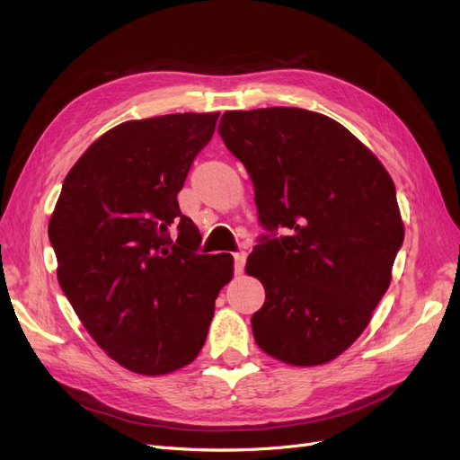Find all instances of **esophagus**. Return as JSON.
Wrapping results in <instances>:
<instances>
[{"label": "esophagus", "mask_w": 460, "mask_h": 460, "mask_svg": "<svg viewBox=\"0 0 460 460\" xmlns=\"http://www.w3.org/2000/svg\"><path fill=\"white\" fill-rule=\"evenodd\" d=\"M245 259H247V255H245V252H238V253H234V270L235 272H243V267H245Z\"/></svg>", "instance_id": "esophagus-1"}]
</instances>
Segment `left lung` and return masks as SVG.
<instances>
[{"label":"left lung","instance_id":"8db88e82","mask_svg":"<svg viewBox=\"0 0 460 460\" xmlns=\"http://www.w3.org/2000/svg\"><path fill=\"white\" fill-rule=\"evenodd\" d=\"M218 134L269 232L245 264L264 286L253 338L282 363L324 365L363 333L392 282L405 238L394 180L349 130L307 109L226 111Z\"/></svg>","mask_w":460,"mask_h":460}]
</instances>
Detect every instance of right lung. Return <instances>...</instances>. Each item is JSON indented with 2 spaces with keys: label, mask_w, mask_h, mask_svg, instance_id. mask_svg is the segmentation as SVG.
<instances>
[{
  "label": "right lung",
  "mask_w": 460,
  "mask_h": 460,
  "mask_svg": "<svg viewBox=\"0 0 460 460\" xmlns=\"http://www.w3.org/2000/svg\"><path fill=\"white\" fill-rule=\"evenodd\" d=\"M217 119L174 113L111 128L68 171L49 220L63 294L95 343L136 374L190 365L232 280V255H201L176 199Z\"/></svg>",
  "instance_id": "right-lung-1"
}]
</instances>
